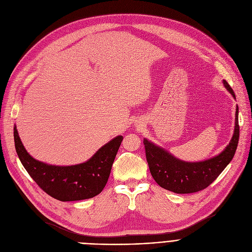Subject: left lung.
I'll return each mask as SVG.
<instances>
[{"instance_id": "1", "label": "left lung", "mask_w": 252, "mask_h": 252, "mask_svg": "<svg viewBox=\"0 0 252 252\" xmlns=\"http://www.w3.org/2000/svg\"><path fill=\"white\" fill-rule=\"evenodd\" d=\"M222 82L224 87L235 98V93L229 83L224 80ZM238 113L237 105L234 134L229 145L220 154L205 161H182L147 138L143 139L149 168L156 183L163 189L176 194L196 193L211 185L232 161L237 150L239 141Z\"/></svg>"}]
</instances>
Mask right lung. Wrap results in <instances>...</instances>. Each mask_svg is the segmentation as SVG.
Instances as JSON below:
<instances>
[{
	"label": "right lung",
	"instance_id": "obj_1",
	"mask_svg": "<svg viewBox=\"0 0 252 252\" xmlns=\"http://www.w3.org/2000/svg\"><path fill=\"white\" fill-rule=\"evenodd\" d=\"M122 140L123 136H116L84 163L56 166L33 159L23 147L14 126L15 149L21 164L45 193L63 202L85 200L101 193Z\"/></svg>",
	"mask_w": 252,
	"mask_h": 252
}]
</instances>
